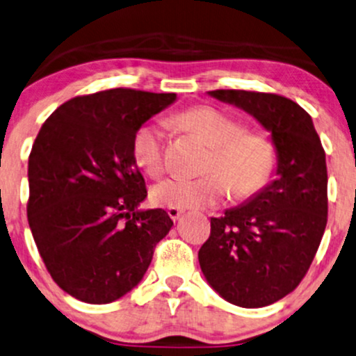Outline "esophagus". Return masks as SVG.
Listing matches in <instances>:
<instances>
[{
	"instance_id": "1",
	"label": "esophagus",
	"mask_w": 356,
	"mask_h": 356,
	"mask_svg": "<svg viewBox=\"0 0 356 356\" xmlns=\"http://www.w3.org/2000/svg\"><path fill=\"white\" fill-rule=\"evenodd\" d=\"M168 213H169V217L172 218L174 222H175V220H179V218L182 217L184 210H179V209H169V210H168Z\"/></svg>"
}]
</instances>
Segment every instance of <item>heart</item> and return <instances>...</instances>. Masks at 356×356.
Here are the masks:
<instances>
[{
	"label": "heart",
	"mask_w": 356,
	"mask_h": 356,
	"mask_svg": "<svg viewBox=\"0 0 356 356\" xmlns=\"http://www.w3.org/2000/svg\"><path fill=\"white\" fill-rule=\"evenodd\" d=\"M174 121L195 133L211 147L205 164L207 175L199 179L172 177L156 184L151 199L168 209H207L215 207L232 193L245 199L263 186L273 169V147L263 134L243 131L235 118L210 106L188 108ZM164 124L147 121L133 136V157L146 174L164 170Z\"/></svg>",
	"instance_id": "obj_1"
}]
</instances>
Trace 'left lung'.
I'll list each match as a JSON object with an SVG mask.
<instances>
[{
  "label": "left lung",
  "mask_w": 356,
  "mask_h": 356,
  "mask_svg": "<svg viewBox=\"0 0 356 356\" xmlns=\"http://www.w3.org/2000/svg\"><path fill=\"white\" fill-rule=\"evenodd\" d=\"M269 133L276 169L241 205L211 218L199 251L202 273L220 298L264 307L294 291L317 253L327 225V164L312 118L289 98L246 90H213Z\"/></svg>",
  "instance_id": "1"
}]
</instances>
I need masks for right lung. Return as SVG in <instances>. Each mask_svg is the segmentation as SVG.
<instances>
[{
	"label": "right lung",
	"instance_id": "1",
	"mask_svg": "<svg viewBox=\"0 0 356 356\" xmlns=\"http://www.w3.org/2000/svg\"><path fill=\"white\" fill-rule=\"evenodd\" d=\"M175 100V93L105 90L65 102L40 128L28 163V220L47 271L72 298H123L172 228L165 210L139 209L147 191L133 136Z\"/></svg>",
	"mask_w": 356,
	"mask_h": 356
}]
</instances>
